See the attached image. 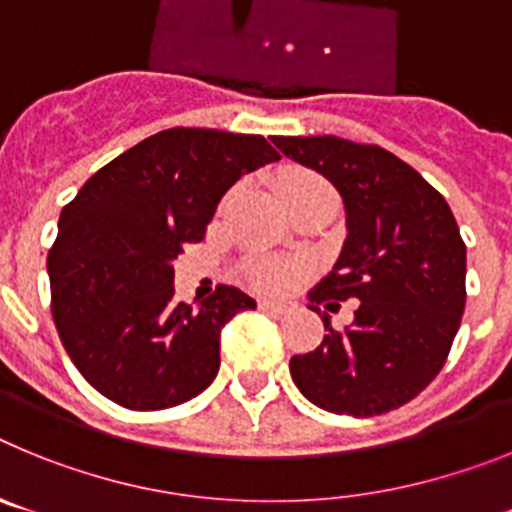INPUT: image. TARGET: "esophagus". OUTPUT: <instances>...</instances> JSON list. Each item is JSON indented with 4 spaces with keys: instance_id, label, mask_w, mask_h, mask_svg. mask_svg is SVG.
Returning a JSON list of instances; mask_svg holds the SVG:
<instances>
[{
    "instance_id": "34e87169",
    "label": "esophagus",
    "mask_w": 512,
    "mask_h": 512,
    "mask_svg": "<svg viewBox=\"0 0 512 512\" xmlns=\"http://www.w3.org/2000/svg\"><path fill=\"white\" fill-rule=\"evenodd\" d=\"M295 302H274V300H261L259 310L274 312V315H287V312L295 310Z\"/></svg>"
}]
</instances>
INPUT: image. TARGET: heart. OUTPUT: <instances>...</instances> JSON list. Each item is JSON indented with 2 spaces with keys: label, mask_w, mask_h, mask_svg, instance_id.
<instances>
[{
  "label": "heart",
  "mask_w": 512,
  "mask_h": 512,
  "mask_svg": "<svg viewBox=\"0 0 512 512\" xmlns=\"http://www.w3.org/2000/svg\"><path fill=\"white\" fill-rule=\"evenodd\" d=\"M279 194L287 202V207L302 205V202L318 200V197H336V189L325 182L323 176L307 169H287L279 176ZM307 266L302 261H287V259H271V256H261V259H251L243 266V279L251 284L256 292H284V289L295 287L302 277H305Z\"/></svg>",
  "instance_id": "1"
}]
</instances>
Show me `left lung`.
<instances>
[{
    "mask_svg": "<svg viewBox=\"0 0 512 512\" xmlns=\"http://www.w3.org/2000/svg\"><path fill=\"white\" fill-rule=\"evenodd\" d=\"M274 146L336 184L346 243L310 292L328 336L292 356L302 395L336 415L390 413L441 372L467 305V246L441 192L395 153L336 135H274ZM359 299L355 323L329 325L318 304Z\"/></svg>",
    "mask_w": 512,
    "mask_h": 512,
    "instance_id": "left-lung-1",
    "label": "left lung"
}]
</instances>
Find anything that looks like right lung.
I'll return each mask as SVG.
<instances>
[{
    "label": "right lung",
    "mask_w": 512,
    "mask_h": 512,
    "mask_svg": "<svg viewBox=\"0 0 512 512\" xmlns=\"http://www.w3.org/2000/svg\"><path fill=\"white\" fill-rule=\"evenodd\" d=\"M261 135L169 128L97 171L58 217L51 312L81 377L128 410H164L207 390L220 330L256 302L217 284L174 302V259L200 243L223 194L277 161Z\"/></svg>",
    "instance_id": "add662e5"
}]
</instances>
